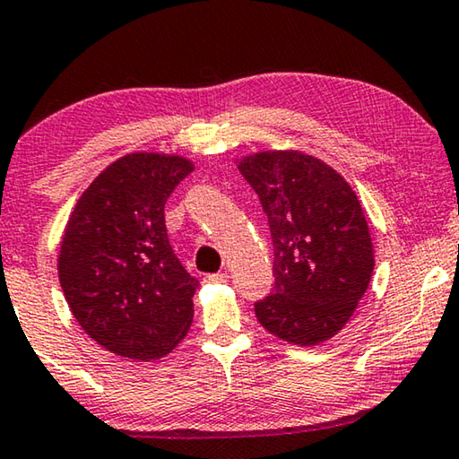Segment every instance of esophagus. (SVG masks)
<instances>
[{
    "instance_id": "obj_1",
    "label": "esophagus",
    "mask_w": 459,
    "mask_h": 459,
    "mask_svg": "<svg viewBox=\"0 0 459 459\" xmlns=\"http://www.w3.org/2000/svg\"><path fill=\"white\" fill-rule=\"evenodd\" d=\"M204 281H208V283H224V281H229V273H224V272H221V273H208L206 280H204Z\"/></svg>"
}]
</instances>
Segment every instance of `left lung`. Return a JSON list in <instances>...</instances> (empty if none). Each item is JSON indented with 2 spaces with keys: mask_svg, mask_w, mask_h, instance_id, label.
<instances>
[{
  "mask_svg": "<svg viewBox=\"0 0 459 459\" xmlns=\"http://www.w3.org/2000/svg\"><path fill=\"white\" fill-rule=\"evenodd\" d=\"M238 171L259 195L273 243V292L255 302L265 331L312 347L351 318L374 272V247L351 186L321 159L265 151Z\"/></svg>",
  "mask_w": 459,
  "mask_h": 459,
  "instance_id": "1",
  "label": "left lung"
}]
</instances>
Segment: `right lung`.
Wrapping results in <instances>:
<instances>
[{"mask_svg":"<svg viewBox=\"0 0 459 459\" xmlns=\"http://www.w3.org/2000/svg\"><path fill=\"white\" fill-rule=\"evenodd\" d=\"M192 171L184 157L130 152L91 181L69 216L63 294L82 329L120 358H163L192 326L200 281L165 229V202Z\"/></svg>","mask_w":459,"mask_h":459,"instance_id":"add662e5","label":"right lung"}]
</instances>
